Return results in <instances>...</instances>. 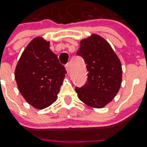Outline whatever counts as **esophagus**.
Wrapping results in <instances>:
<instances>
[{"label": "esophagus", "instance_id": "esophagus-1", "mask_svg": "<svg viewBox=\"0 0 147 147\" xmlns=\"http://www.w3.org/2000/svg\"><path fill=\"white\" fill-rule=\"evenodd\" d=\"M65 69H66L67 72H69V64H66L65 65Z\"/></svg>", "mask_w": 147, "mask_h": 147}]
</instances>
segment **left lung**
Segmentation results:
<instances>
[{
	"mask_svg": "<svg viewBox=\"0 0 147 147\" xmlns=\"http://www.w3.org/2000/svg\"><path fill=\"white\" fill-rule=\"evenodd\" d=\"M77 55L84 59L88 71L86 84L75 88L78 96L90 107L103 108L120 88L121 62L109 42L97 34L82 39Z\"/></svg>",
	"mask_w": 147,
	"mask_h": 147,
	"instance_id": "1",
	"label": "left lung"
}]
</instances>
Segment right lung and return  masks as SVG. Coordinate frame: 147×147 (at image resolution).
<instances>
[{
  "label": "right lung",
  "mask_w": 147,
  "mask_h": 147,
  "mask_svg": "<svg viewBox=\"0 0 147 147\" xmlns=\"http://www.w3.org/2000/svg\"><path fill=\"white\" fill-rule=\"evenodd\" d=\"M65 74V67L50 49V42L36 37L21 55L14 78L26 101L37 110H42L56 100Z\"/></svg>",
  "instance_id": "1"
}]
</instances>
